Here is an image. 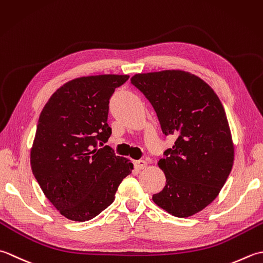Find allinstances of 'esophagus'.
<instances>
[{"label":"esophagus","mask_w":263,"mask_h":263,"mask_svg":"<svg viewBox=\"0 0 263 263\" xmlns=\"http://www.w3.org/2000/svg\"><path fill=\"white\" fill-rule=\"evenodd\" d=\"M134 164H135V168L137 170H142V169L147 167L148 161H147V160H137V161H135V163H134Z\"/></svg>","instance_id":"1"}]
</instances>
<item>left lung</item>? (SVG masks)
<instances>
[{"label":"left lung","instance_id":"obj_1","mask_svg":"<svg viewBox=\"0 0 263 263\" xmlns=\"http://www.w3.org/2000/svg\"><path fill=\"white\" fill-rule=\"evenodd\" d=\"M130 82L152 104L164 135L177 136L158 162L167 183L152 200L175 217H191L216 199L232 171L226 112L214 90L191 72L137 73Z\"/></svg>","mask_w":263,"mask_h":263}]
</instances>
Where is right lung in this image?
I'll return each mask as SVG.
<instances>
[{
	"instance_id": "1",
	"label": "right lung",
	"mask_w": 263,
	"mask_h": 263,
	"mask_svg": "<svg viewBox=\"0 0 263 263\" xmlns=\"http://www.w3.org/2000/svg\"><path fill=\"white\" fill-rule=\"evenodd\" d=\"M128 74L74 78L52 94L43 108L30 165L41 189L57 210L72 221H87L115 201L134 165L105 145L109 100Z\"/></svg>"
}]
</instances>
